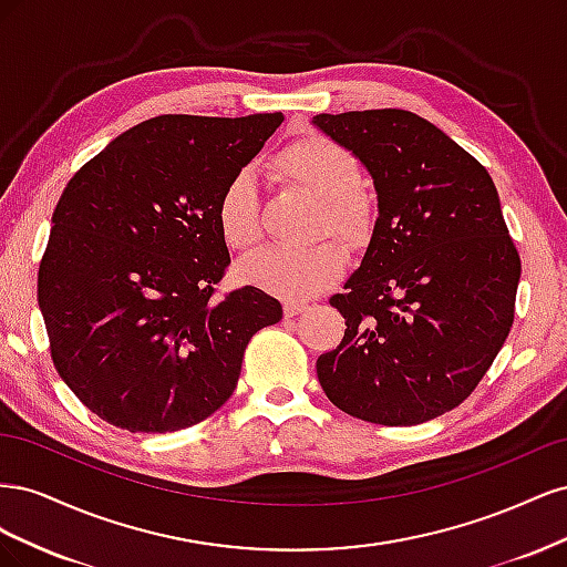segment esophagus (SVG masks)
<instances>
[{
    "mask_svg": "<svg viewBox=\"0 0 567 567\" xmlns=\"http://www.w3.org/2000/svg\"><path fill=\"white\" fill-rule=\"evenodd\" d=\"M305 310H307L305 302H298V300H286V302H284V315H286V317H296V315H300V312H305Z\"/></svg>",
    "mask_w": 567,
    "mask_h": 567,
    "instance_id": "34e87169",
    "label": "esophagus"
}]
</instances>
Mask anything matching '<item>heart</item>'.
Wrapping results in <instances>:
<instances>
[{
	"label": "heart",
	"instance_id": "1",
	"mask_svg": "<svg viewBox=\"0 0 567 567\" xmlns=\"http://www.w3.org/2000/svg\"><path fill=\"white\" fill-rule=\"evenodd\" d=\"M274 169L323 205V225L350 244H362L371 231L369 200L359 194L362 167L350 151L319 134H305L274 156ZM221 241L231 250H250L260 238V200L255 175L236 169L221 188L215 208ZM346 252L338 244H319L305 250L269 246L238 265V277L286 300H307L340 279Z\"/></svg>",
	"mask_w": 567,
	"mask_h": 567
}]
</instances>
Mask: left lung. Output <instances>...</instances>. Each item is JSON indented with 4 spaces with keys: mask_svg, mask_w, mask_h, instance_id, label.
Returning a JSON list of instances; mask_svg holds the SVG:
<instances>
[{
    "mask_svg": "<svg viewBox=\"0 0 567 567\" xmlns=\"http://www.w3.org/2000/svg\"><path fill=\"white\" fill-rule=\"evenodd\" d=\"M312 125L373 179L379 217L346 293L340 346L317 359L346 414L416 425L458 406L513 323L520 257L487 169L440 127L400 109L319 113Z\"/></svg>",
    "mask_w": 567,
    "mask_h": 567,
    "instance_id": "8db88e82",
    "label": "left lung"
}]
</instances>
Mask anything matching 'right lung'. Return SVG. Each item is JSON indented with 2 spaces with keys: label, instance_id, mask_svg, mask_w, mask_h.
<instances>
[{
  "label": "right lung",
  "instance_id": "right-lung-1",
  "mask_svg": "<svg viewBox=\"0 0 567 567\" xmlns=\"http://www.w3.org/2000/svg\"><path fill=\"white\" fill-rule=\"evenodd\" d=\"M284 123L158 115L78 169L51 217L38 302L63 383L130 433H175L225 404L250 338L281 302L246 286L215 298L231 262L221 188Z\"/></svg>",
  "mask_w": 567,
  "mask_h": 567
}]
</instances>
